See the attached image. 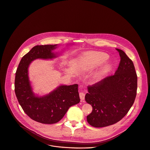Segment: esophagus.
Here are the masks:
<instances>
[{
    "mask_svg": "<svg viewBox=\"0 0 150 150\" xmlns=\"http://www.w3.org/2000/svg\"><path fill=\"white\" fill-rule=\"evenodd\" d=\"M79 97H80V99H81V101L84 100V99H85V93L83 92H80L79 93Z\"/></svg>",
    "mask_w": 150,
    "mask_h": 150,
    "instance_id": "1",
    "label": "esophagus"
}]
</instances>
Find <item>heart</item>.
I'll return each instance as SVG.
<instances>
[{
	"label": "heart",
	"mask_w": 150,
	"mask_h": 150,
	"mask_svg": "<svg viewBox=\"0 0 150 150\" xmlns=\"http://www.w3.org/2000/svg\"><path fill=\"white\" fill-rule=\"evenodd\" d=\"M107 55L98 52H86L82 54L78 59L79 69L83 72H90L100 66L96 72V75H102L110 71L111 64L105 62Z\"/></svg>",
	"instance_id": "heart-1"
}]
</instances>
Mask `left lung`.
I'll return each instance as SVG.
<instances>
[{"label":"left lung","mask_w":150,"mask_h":150,"mask_svg":"<svg viewBox=\"0 0 150 150\" xmlns=\"http://www.w3.org/2000/svg\"><path fill=\"white\" fill-rule=\"evenodd\" d=\"M121 61L114 75L88 86L85 101L92 107L86 117L91 126L101 128L120 121L132 106L137 95V76L132 61L117 49Z\"/></svg>","instance_id":"8db88e82"}]
</instances>
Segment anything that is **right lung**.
Here are the masks:
<instances>
[{
	"mask_svg": "<svg viewBox=\"0 0 150 150\" xmlns=\"http://www.w3.org/2000/svg\"><path fill=\"white\" fill-rule=\"evenodd\" d=\"M57 47V44L34 46L22 57L16 72L15 91L19 104L31 119L42 124L59 122L71 106L80 101L78 84L61 85L42 96L33 91L29 77L30 63L38 59L48 60L57 58L58 53L53 52Z\"/></svg>",
	"mask_w": 150,
	"mask_h": 150,
	"instance_id": "1",
	"label": "right lung"
}]
</instances>
